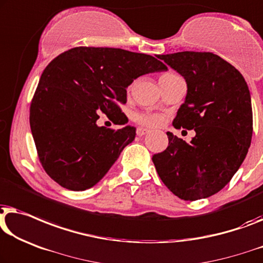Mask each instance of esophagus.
<instances>
[{
  "instance_id": "34e87169",
  "label": "esophagus",
  "mask_w": 263,
  "mask_h": 263,
  "mask_svg": "<svg viewBox=\"0 0 263 263\" xmlns=\"http://www.w3.org/2000/svg\"><path fill=\"white\" fill-rule=\"evenodd\" d=\"M148 133H149V130H148V129H146V128H138L136 129V134H138L139 136H143V135H146V134H148Z\"/></svg>"
}]
</instances>
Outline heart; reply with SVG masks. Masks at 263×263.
I'll use <instances>...</instances> for the list:
<instances>
[{"label":"heart","instance_id":"1","mask_svg":"<svg viewBox=\"0 0 263 263\" xmlns=\"http://www.w3.org/2000/svg\"><path fill=\"white\" fill-rule=\"evenodd\" d=\"M172 73H165L161 77H166V76H171ZM136 122H139L142 125H147V127H158L162 123V117L157 114H136L134 116Z\"/></svg>","mask_w":263,"mask_h":263}]
</instances>
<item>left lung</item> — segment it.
<instances>
[{
    "label": "left lung",
    "instance_id": "obj_1",
    "mask_svg": "<svg viewBox=\"0 0 263 263\" xmlns=\"http://www.w3.org/2000/svg\"><path fill=\"white\" fill-rule=\"evenodd\" d=\"M158 58L185 78L187 93L173 125L195 129L191 142L167 133L168 147L154 154L163 184L184 200L208 198L231 180L248 153L253 109L238 70L210 52H178Z\"/></svg>",
    "mask_w": 263,
    "mask_h": 263
}]
</instances>
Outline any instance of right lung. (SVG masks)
<instances>
[{
  "instance_id": "obj_1",
  "label": "right lung",
  "mask_w": 263,
  "mask_h": 263,
  "mask_svg": "<svg viewBox=\"0 0 263 263\" xmlns=\"http://www.w3.org/2000/svg\"><path fill=\"white\" fill-rule=\"evenodd\" d=\"M166 70L154 57L121 48L74 47L53 59L29 111L37 155L48 176L72 191L96 185L136 135L130 125L100 127L98 114L125 124L120 105L127 103V87L140 76Z\"/></svg>"
}]
</instances>
